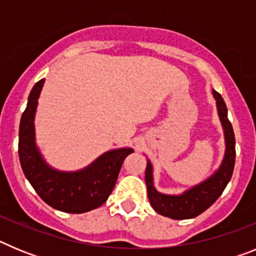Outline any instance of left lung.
Returning <instances> with one entry per match:
<instances>
[{
  "label": "left lung",
  "mask_w": 256,
  "mask_h": 256,
  "mask_svg": "<svg viewBox=\"0 0 256 256\" xmlns=\"http://www.w3.org/2000/svg\"><path fill=\"white\" fill-rule=\"evenodd\" d=\"M216 98V112L220 120L223 133H224V156L219 168L212 176L190 187L178 195H169L159 192L154 186V166L150 159H148V166L144 172V180L148 186V195L150 204L160 216L172 219H191L200 216L208 208L212 206L216 198L224 191L226 186L230 180L234 173L236 148H234V133L232 124L228 120V112L224 100L216 91H212Z\"/></svg>",
  "instance_id": "1"
}]
</instances>
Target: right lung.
Wrapping results in <instances>:
<instances>
[{
  "label": "right lung",
  "mask_w": 256,
  "mask_h": 256,
  "mask_svg": "<svg viewBox=\"0 0 256 256\" xmlns=\"http://www.w3.org/2000/svg\"><path fill=\"white\" fill-rule=\"evenodd\" d=\"M44 78L32 88L19 128V159L26 180L40 198L56 210L72 214L90 212L108 200L124 159L132 148H112L74 172L52 168L36 142V112Z\"/></svg>",
  "instance_id": "right-lung-1"
}]
</instances>
